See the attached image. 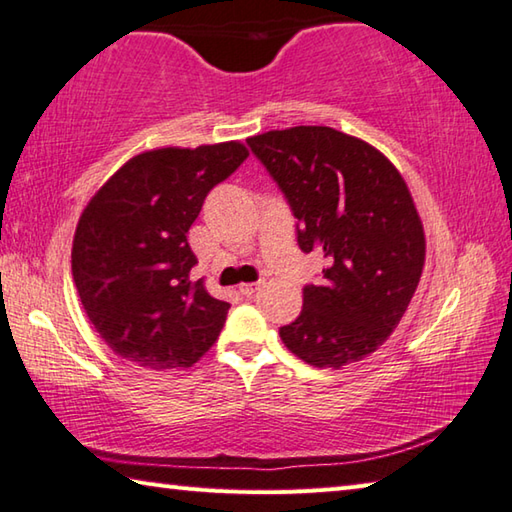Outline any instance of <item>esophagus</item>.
<instances>
[{"mask_svg": "<svg viewBox=\"0 0 512 512\" xmlns=\"http://www.w3.org/2000/svg\"><path fill=\"white\" fill-rule=\"evenodd\" d=\"M257 291H259V282H253V284H241V287H239V293H241V296H246V298H253Z\"/></svg>", "mask_w": 512, "mask_h": 512, "instance_id": "obj_1", "label": "esophagus"}]
</instances>
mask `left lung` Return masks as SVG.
I'll return each mask as SVG.
<instances>
[{"label": "left lung", "mask_w": 512, "mask_h": 512, "mask_svg": "<svg viewBox=\"0 0 512 512\" xmlns=\"http://www.w3.org/2000/svg\"><path fill=\"white\" fill-rule=\"evenodd\" d=\"M296 216L302 253L327 259L323 284L302 289V311L280 327L314 368H341L384 345L418 289L424 230L409 187L375 146L329 126L248 137Z\"/></svg>", "instance_id": "8db88e82"}]
</instances>
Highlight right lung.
Instances as JSON below:
<instances>
[{
	"instance_id": "add662e5",
	"label": "right lung",
	"mask_w": 512,
	"mask_h": 512,
	"mask_svg": "<svg viewBox=\"0 0 512 512\" xmlns=\"http://www.w3.org/2000/svg\"><path fill=\"white\" fill-rule=\"evenodd\" d=\"M248 151L239 142L135 155L76 225L72 275L90 323L121 359L144 370L189 368L219 339L230 305L189 273L187 232L212 187Z\"/></svg>"
}]
</instances>
